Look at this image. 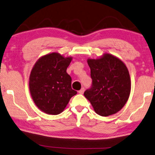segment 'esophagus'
<instances>
[{
	"label": "esophagus",
	"mask_w": 155,
	"mask_h": 155,
	"mask_svg": "<svg viewBox=\"0 0 155 155\" xmlns=\"http://www.w3.org/2000/svg\"><path fill=\"white\" fill-rule=\"evenodd\" d=\"M84 92V88H81V89H80V90L79 91V94H83V93Z\"/></svg>",
	"instance_id": "obj_1"
}]
</instances>
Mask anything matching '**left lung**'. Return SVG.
<instances>
[{
	"label": "left lung",
	"mask_w": 155,
	"mask_h": 155,
	"mask_svg": "<svg viewBox=\"0 0 155 155\" xmlns=\"http://www.w3.org/2000/svg\"><path fill=\"white\" fill-rule=\"evenodd\" d=\"M92 86L84 94L97 114L109 116L120 111L127 102L131 88L129 72L120 58L104 53L96 59L88 58Z\"/></svg>",
	"instance_id": "1"
}]
</instances>
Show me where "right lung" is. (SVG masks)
I'll use <instances>...</instances> for the list:
<instances>
[{"mask_svg":"<svg viewBox=\"0 0 155 155\" xmlns=\"http://www.w3.org/2000/svg\"><path fill=\"white\" fill-rule=\"evenodd\" d=\"M71 61L72 57L54 52L42 55L35 63L29 75V92L43 113L60 114L77 93L71 89V78L66 72Z\"/></svg>","mask_w":155,"mask_h":155,"instance_id":"obj_1","label":"right lung"}]
</instances>
